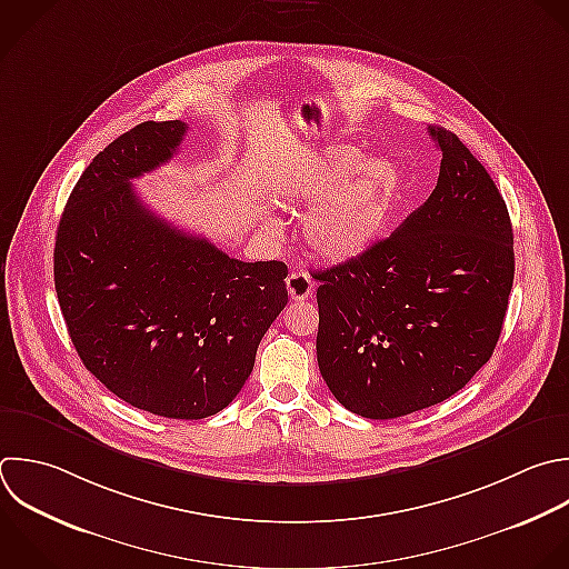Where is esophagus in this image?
<instances>
[{
    "instance_id": "esophagus-1",
    "label": "esophagus",
    "mask_w": 569,
    "mask_h": 569,
    "mask_svg": "<svg viewBox=\"0 0 569 569\" xmlns=\"http://www.w3.org/2000/svg\"><path fill=\"white\" fill-rule=\"evenodd\" d=\"M287 291L291 300H307L313 293V280L305 271H291L287 278Z\"/></svg>"
}]
</instances>
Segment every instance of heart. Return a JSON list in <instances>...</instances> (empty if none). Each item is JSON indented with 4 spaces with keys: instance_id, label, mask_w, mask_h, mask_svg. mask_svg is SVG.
I'll return each mask as SVG.
<instances>
[{
    "instance_id": "obj_1",
    "label": "heart",
    "mask_w": 569,
    "mask_h": 569,
    "mask_svg": "<svg viewBox=\"0 0 569 569\" xmlns=\"http://www.w3.org/2000/svg\"><path fill=\"white\" fill-rule=\"evenodd\" d=\"M351 147H331L291 164L282 198L313 204L305 218L307 247L322 260L358 258L385 233L400 196V173L385 158H367Z\"/></svg>"
}]
</instances>
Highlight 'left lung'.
<instances>
[{
    "label": "left lung",
    "mask_w": 569,
    "mask_h": 569,
    "mask_svg": "<svg viewBox=\"0 0 569 569\" xmlns=\"http://www.w3.org/2000/svg\"><path fill=\"white\" fill-rule=\"evenodd\" d=\"M438 184L389 238L313 273L320 373L349 411L387 420L438 405L491 358L513 282L507 204L442 127Z\"/></svg>",
    "instance_id": "1"
}]
</instances>
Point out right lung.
I'll return each instance as SVG.
<instances>
[{
	"instance_id": "add662e5",
	"label": "right lung",
	"mask_w": 569,
	"mask_h": 569,
	"mask_svg": "<svg viewBox=\"0 0 569 569\" xmlns=\"http://www.w3.org/2000/svg\"><path fill=\"white\" fill-rule=\"evenodd\" d=\"M189 127L142 122L78 180L56 236V291L84 367L164 418L222 411L287 305V264L242 262L158 218L131 187L169 162Z\"/></svg>"
}]
</instances>
